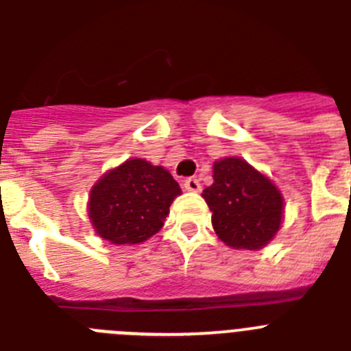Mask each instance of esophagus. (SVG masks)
Listing matches in <instances>:
<instances>
[{"mask_svg":"<svg viewBox=\"0 0 351 351\" xmlns=\"http://www.w3.org/2000/svg\"><path fill=\"white\" fill-rule=\"evenodd\" d=\"M200 188H202V186H200V181H198L197 178H188L184 181V190L195 191V193H197V191H200Z\"/></svg>","mask_w":351,"mask_h":351,"instance_id":"obj_1","label":"esophagus"}]
</instances>
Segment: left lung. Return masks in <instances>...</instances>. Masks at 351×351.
Masks as SVG:
<instances>
[{
    "label": "left lung",
    "mask_w": 351,
    "mask_h": 351,
    "mask_svg": "<svg viewBox=\"0 0 351 351\" xmlns=\"http://www.w3.org/2000/svg\"><path fill=\"white\" fill-rule=\"evenodd\" d=\"M214 182L202 197L213 210V226L223 243L260 250L280 230L283 197L265 176L241 158L214 163Z\"/></svg>",
    "instance_id": "obj_1"
}]
</instances>
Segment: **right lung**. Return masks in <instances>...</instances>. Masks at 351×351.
Listing matches in <instances>:
<instances>
[{
	"label": "right lung",
	"instance_id": "obj_1",
	"mask_svg": "<svg viewBox=\"0 0 351 351\" xmlns=\"http://www.w3.org/2000/svg\"><path fill=\"white\" fill-rule=\"evenodd\" d=\"M178 195L181 188L170 172L135 158L96 182L89 198V218L105 241L144 243L163 226Z\"/></svg>",
	"mask_w": 351,
	"mask_h": 351
}]
</instances>
